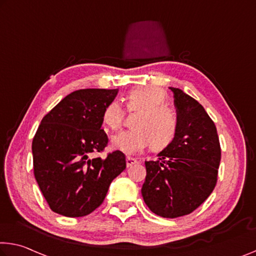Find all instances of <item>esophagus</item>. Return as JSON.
<instances>
[{
	"label": "esophagus",
	"instance_id": "34e87169",
	"mask_svg": "<svg viewBox=\"0 0 256 256\" xmlns=\"http://www.w3.org/2000/svg\"><path fill=\"white\" fill-rule=\"evenodd\" d=\"M136 163H138V160H136V158L130 157V156L126 157V166H128V168H131V166H133Z\"/></svg>",
	"mask_w": 256,
	"mask_h": 256
}]
</instances>
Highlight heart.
I'll use <instances>...</instances> for the list:
<instances>
[{
    "label": "heart",
    "instance_id": "heart-1",
    "mask_svg": "<svg viewBox=\"0 0 256 256\" xmlns=\"http://www.w3.org/2000/svg\"><path fill=\"white\" fill-rule=\"evenodd\" d=\"M125 109L130 114H138L132 123L134 130L117 133L112 138V147L124 154L139 152L150 144L160 152L171 144L179 131L178 114L168 107L166 93L160 88L144 86L130 91L125 96ZM123 107L112 101L102 112L104 124L116 131L123 124Z\"/></svg>",
    "mask_w": 256,
    "mask_h": 256
}]
</instances>
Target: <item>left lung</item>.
Listing matches in <instances>:
<instances>
[{"instance_id":"8db88e82","label":"left lung","mask_w":256,"mask_h":256,"mask_svg":"<svg viewBox=\"0 0 256 256\" xmlns=\"http://www.w3.org/2000/svg\"><path fill=\"white\" fill-rule=\"evenodd\" d=\"M174 93L179 131L173 142L146 162L144 200L157 216H186L204 202L216 188L221 160L216 128L204 107L180 88Z\"/></svg>"}]
</instances>
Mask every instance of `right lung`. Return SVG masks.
<instances>
[{
    "label": "right lung",
    "instance_id": "right-lung-1",
    "mask_svg": "<svg viewBox=\"0 0 256 256\" xmlns=\"http://www.w3.org/2000/svg\"><path fill=\"white\" fill-rule=\"evenodd\" d=\"M118 90L72 92L43 117L32 144L34 176L54 212L80 218L102 204L112 181L126 168L122 152H102L108 136L102 112Z\"/></svg>",
    "mask_w": 256,
    "mask_h": 256
}]
</instances>
